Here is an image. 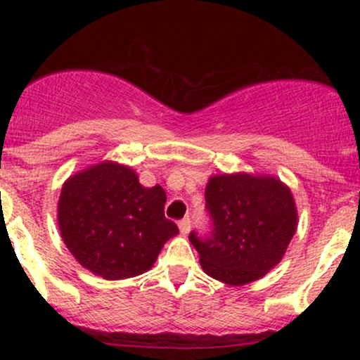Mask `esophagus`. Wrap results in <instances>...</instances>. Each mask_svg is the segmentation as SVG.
Returning a JSON list of instances; mask_svg holds the SVG:
<instances>
[{
    "label": "esophagus",
    "mask_w": 360,
    "mask_h": 360,
    "mask_svg": "<svg viewBox=\"0 0 360 360\" xmlns=\"http://www.w3.org/2000/svg\"><path fill=\"white\" fill-rule=\"evenodd\" d=\"M177 225H179V230L183 235H188L189 230H191V220H189V218H183Z\"/></svg>",
    "instance_id": "esophagus-1"
}]
</instances>
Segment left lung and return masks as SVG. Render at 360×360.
<instances>
[{
	"label": "left lung",
	"instance_id": "obj_1",
	"mask_svg": "<svg viewBox=\"0 0 360 360\" xmlns=\"http://www.w3.org/2000/svg\"><path fill=\"white\" fill-rule=\"evenodd\" d=\"M212 235L189 233L203 271L213 279L243 286L266 276L283 259L298 226L286 184L272 176H212L205 189Z\"/></svg>",
	"mask_w": 360,
	"mask_h": 360
}]
</instances>
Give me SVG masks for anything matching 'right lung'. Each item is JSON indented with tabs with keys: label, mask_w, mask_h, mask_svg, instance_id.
<instances>
[{
	"label": "right lung",
	"mask_w": 360,
	"mask_h": 360,
	"mask_svg": "<svg viewBox=\"0 0 360 360\" xmlns=\"http://www.w3.org/2000/svg\"><path fill=\"white\" fill-rule=\"evenodd\" d=\"M166 191L143 188L134 169L105 160L62 186L57 220L62 240L82 267L115 281L154 266L169 238L179 233L164 217Z\"/></svg>",
	"instance_id": "right-lung-1"
}]
</instances>
